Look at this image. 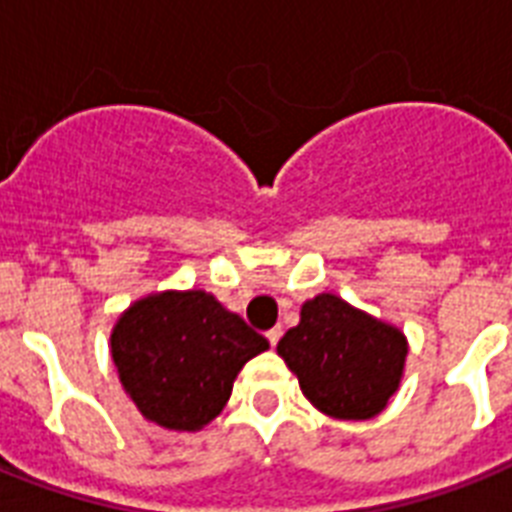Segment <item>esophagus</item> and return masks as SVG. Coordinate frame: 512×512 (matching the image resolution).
<instances>
[{
	"label": "esophagus",
	"instance_id": "34e87169",
	"mask_svg": "<svg viewBox=\"0 0 512 512\" xmlns=\"http://www.w3.org/2000/svg\"><path fill=\"white\" fill-rule=\"evenodd\" d=\"M265 336H268L270 347H276V344H278V339H281V326L270 328V331H268V334H265Z\"/></svg>",
	"mask_w": 512,
	"mask_h": 512
}]
</instances>
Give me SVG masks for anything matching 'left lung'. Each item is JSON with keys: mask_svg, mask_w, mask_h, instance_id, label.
I'll return each instance as SVG.
<instances>
[{"mask_svg": "<svg viewBox=\"0 0 512 512\" xmlns=\"http://www.w3.org/2000/svg\"><path fill=\"white\" fill-rule=\"evenodd\" d=\"M276 352L315 410L336 421L376 418L405 376L407 336L392 323L323 292L307 299Z\"/></svg>", "mask_w": 512, "mask_h": 512, "instance_id": "8db88e82", "label": "left lung"}]
</instances>
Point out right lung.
Returning <instances> with one entry per match:
<instances>
[{"label":"right lung","instance_id":"obj_1","mask_svg":"<svg viewBox=\"0 0 512 512\" xmlns=\"http://www.w3.org/2000/svg\"><path fill=\"white\" fill-rule=\"evenodd\" d=\"M268 339L205 289H165L136 299L110 334L123 392L147 421L199 431L226 407L247 360Z\"/></svg>","mask_w":512,"mask_h":512}]
</instances>
